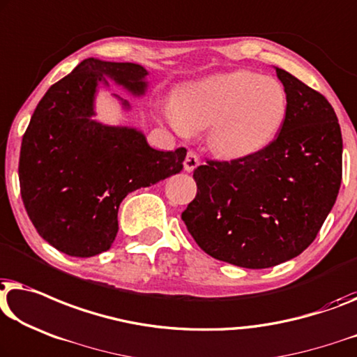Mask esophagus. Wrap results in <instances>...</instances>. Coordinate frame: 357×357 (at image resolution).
I'll return each mask as SVG.
<instances>
[{
    "mask_svg": "<svg viewBox=\"0 0 357 357\" xmlns=\"http://www.w3.org/2000/svg\"><path fill=\"white\" fill-rule=\"evenodd\" d=\"M183 166L187 172H193V170L199 166V158L196 156V153L190 151L187 154V158H185V161H183Z\"/></svg>",
    "mask_w": 357,
    "mask_h": 357,
    "instance_id": "1",
    "label": "esophagus"
}]
</instances>
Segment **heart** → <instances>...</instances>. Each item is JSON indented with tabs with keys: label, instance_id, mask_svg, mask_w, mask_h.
Returning a JSON list of instances; mask_svg holds the SVG:
<instances>
[{
	"label": "heart",
	"instance_id": "obj_1",
	"mask_svg": "<svg viewBox=\"0 0 357 357\" xmlns=\"http://www.w3.org/2000/svg\"><path fill=\"white\" fill-rule=\"evenodd\" d=\"M288 107V93L277 79L234 70L188 84L177 105L166 107V114L182 135L208 128L211 151L227 161H240L275 140Z\"/></svg>",
	"mask_w": 357,
	"mask_h": 357
}]
</instances>
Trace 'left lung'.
Here are the masks:
<instances>
[{"label":"left lung","mask_w":357,"mask_h":357,"mask_svg":"<svg viewBox=\"0 0 357 357\" xmlns=\"http://www.w3.org/2000/svg\"><path fill=\"white\" fill-rule=\"evenodd\" d=\"M290 100L285 126L264 151L195 169L182 220L215 259L245 268L290 261L316 238L342 185L343 140L319 91L275 67Z\"/></svg>","instance_id":"8db88e82"}]
</instances>
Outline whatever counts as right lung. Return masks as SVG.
Listing matches in <instances>:
<instances>
[{
	"label": "right lung",
	"mask_w": 357,
	"mask_h": 357,
	"mask_svg": "<svg viewBox=\"0 0 357 357\" xmlns=\"http://www.w3.org/2000/svg\"><path fill=\"white\" fill-rule=\"evenodd\" d=\"M146 77L140 64L89 58L50 86L30 119L20 146V195L41 238L61 252L91 257L109 250L122 199L183 169L185 148L159 151L137 128L95 121L98 86L111 79L143 96Z\"/></svg>",
	"instance_id": "right-lung-1"
}]
</instances>
